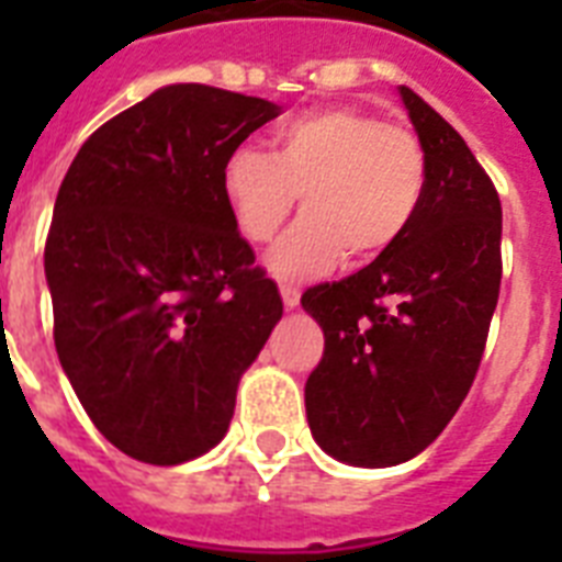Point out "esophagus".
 Returning <instances> with one entry per match:
<instances>
[{
	"mask_svg": "<svg viewBox=\"0 0 562 562\" xmlns=\"http://www.w3.org/2000/svg\"><path fill=\"white\" fill-rule=\"evenodd\" d=\"M280 294H282V303H285V308H297L300 306V289H297V285H280Z\"/></svg>",
	"mask_w": 562,
	"mask_h": 562,
	"instance_id": "obj_1",
	"label": "esophagus"
}]
</instances>
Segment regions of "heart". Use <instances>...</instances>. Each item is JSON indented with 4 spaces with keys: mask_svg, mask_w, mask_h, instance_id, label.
<instances>
[{
    "mask_svg": "<svg viewBox=\"0 0 562 562\" xmlns=\"http://www.w3.org/2000/svg\"><path fill=\"white\" fill-rule=\"evenodd\" d=\"M273 151L238 145L221 187L241 236L271 241L297 206L303 218L273 247L271 271L308 280L347 259L373 262L414 224L426 192L417 136L356 108L308 110L273 131Z\"/></svg>",
    "mask_w": 562,
    "mask_h": 562,
    "instance_id": "obj_1",
    "label": "heart"
}]
</instances>
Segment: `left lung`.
<instances>
[{"label":"left lung","mask_w":562,"mask_h":562,"mask_svg":"<svg viewBox=\"0 0 562 562\" xmlns=\"http://www.w3.org/2000/svg\"><path fill=\"white\" fill-rule=\"evenodd\" d=\"M400 99L426 154L414 224L384 256L315 285L303 308L324 329L306 417L350 467L411 461L449 426L479 373L502 285V203L461 134L417 92Z\"/></svg>","instance_id":"8db88e82"}]
</instances>
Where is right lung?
I'll return each instance as SVG.
<instances>
[{"label": "right lung", "mask_w": 562, "mask_h": 562, "mask_svg": "<svg viewBox=\"0 0 562 562\" xmlns=\"http://www.w3.org/2000/svg\"><path fill=\"white\" fill-rule=\"evenodd\" d=\"M280 104L169 83L119 113L66 171L46 238L55 347L119 452L154 467L227 435L236 391L282 317L221 175Z\"/></svg>", "instance_id": "obj_1"}]
</instances>
